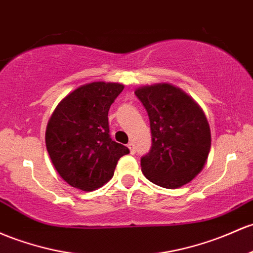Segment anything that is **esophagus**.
<instances>
[{
	"mask_svg": "<svg viewBox=\"0 0 253 253\" xmlns=\"http://www.w3.org/2000/svg\"><path fill=\"white\" fill-rule=\"evenodd\" d=\"M128 149H129V151H131V154L132 155H134L135 154V148H134V144L133 143H128Z\"/></svg>",
	"mask_w": 253,
	"mask_h": 253,
	"instance_id": "obj_1",
	"label": "esophagus"
}]
</instances>
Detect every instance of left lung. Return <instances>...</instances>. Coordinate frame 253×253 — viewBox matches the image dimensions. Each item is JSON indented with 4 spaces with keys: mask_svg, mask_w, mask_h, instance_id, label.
<instances>
[{
    "mask_svg": "<svg viewBox=\"0 0 253 253\" xmlns=\"http://www.w3.org/2000/svg\"><path fill=\"white\" fill-rule=\"evenodd\" d=\"M146 109L152 145L141 157L144 175L165 188L181 187L203 169L211 134L203 110L187 93L170 84L134 91Z\"/></svg>",
    "mask_w": 253,
    "mask_h": 253,
    "instance_id": "1",
    "label": "left lung"
}]
</instances>
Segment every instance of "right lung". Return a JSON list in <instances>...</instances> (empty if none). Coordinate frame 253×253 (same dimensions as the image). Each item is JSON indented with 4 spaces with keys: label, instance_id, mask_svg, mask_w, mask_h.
I'll list each match as a JSON object with an SVG mask.
<instances>
[{
    "label": "right lung",
    "instance_id": "add662e5",
    "mask_svg": "<svg viewBox=\"0 0 253 253\" xmlns=\"http://www.w3.org/2000/svg\"><path fill=\"white\" fill-rule=\"evenodd\" d=\"M124 90L118 83L95 82L67 95L50 116L45 144L60 176L73 187L93 191L114 175L128 148L110 138L108 112Z\"/></svg>",
    "mask_w": 253,
    "mask_h": 253
}]
</instances>
